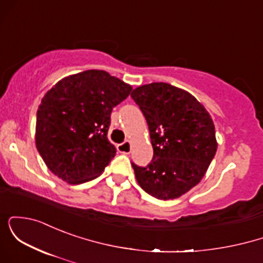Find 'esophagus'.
Returning a JSON list of instances; mask_svg holds the SVG:
<instances>
[{
  "instance_id": "obj_1",
  "label": "esophagus",
  "mask_w": 263,
  "mask_h": 263,
  "mask_svg": "<svg viewBox=\"0 0 263 263\" xmlns=\"http://www.w3.org/2000/svg\"><path fill=\"white\" fill-rule=\"evenodd\" d=\"M117 151H119L120 153H125V155H128L129 152H131V141H125L122 142V143L117 144Z\"/></svg>"
}]
</instances>
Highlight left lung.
I'll use <instances>...</instances> for the list:
<instances>
[{
    "label": "left lung",
    "instance_id": "8db88e82",
    "mask_svg": "<svg viewBox=\"0 0 263 263\" xmlns=\"http://www.w3.org/2000/svg\"><path fill=\"white\" fill-rule=\"evenodd\" d=\"M131 98L148 125L153 158L132 163L142 189L161 200L179 198L204 177L218 148L209 112L185 90L167 83L135 89Z\"/></svg>",
    "mask_w": 263,
    "mask_h": 263
}]
</instances>
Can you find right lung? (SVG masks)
<instances>
[{
    "mask_svg": "<svg viewBox=\"0 0 263 263\" xmlns=\"http://www.w3.org/2000/svg\"><path fill=\"white\" fill-rule=\"evenodd\" d=\"M132 87L104 70L58 81L37 111L35 146L47 167L70 184L95 179L116 155L107 138L111 112Z\"/></svg>",
    "mask_w": 263,
    "mask_h": 263,
    "instance_id": "right-lung-1",
    "label": "right lung"
}]
</instances>
